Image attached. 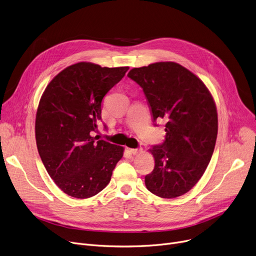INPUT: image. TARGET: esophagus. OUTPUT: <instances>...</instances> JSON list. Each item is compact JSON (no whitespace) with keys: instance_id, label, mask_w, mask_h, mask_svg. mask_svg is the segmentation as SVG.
Instances as JSON below:
<instances>
[{"instance_id":"1","label":"esophagus","mask_w":256,"mask_h":256,"mask_svg":"<svg viewBox=\"0 0 256 256\" xmlns=\"http://www.w3.org/2000/svg\"><path fill=\"white\" fill-rule=\"evenodd\" d=\"M130 152L132 154H140L142 152V148H130Z\"/></svg>"}]
</instances>
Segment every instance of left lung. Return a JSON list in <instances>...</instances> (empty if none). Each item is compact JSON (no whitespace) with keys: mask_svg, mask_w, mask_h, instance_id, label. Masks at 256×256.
<instances>
[{"mask_svg":"<svg viewBox=\"0 0 256 256\" xmlns=\"http://www.w3.org/2000/svg\"><path fill=\"white\" fill-rule=\"evenodd\" d=\"M128 76L143 89L154 122L166 121L164 142L150 150L154 168L145 186L158 197L182 196L204 176L216 145L218 115L212 94L176 62L132 68Z\"/></svg>","mask_w":256,"mask_h":256,"instance_id":"obj_1","label":"left lung"}]
</instances>
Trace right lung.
Returning <instances> with one entry per match:
<instances>
[{"label":"right lung","mask_w":256,"mask_h":256,"mask_svg":"<svg viewBox=\"0 0 256 256\" xmlns=\"http://www.w3.org/2000/svg\"><path fill=\"white\" fill-rule=\"evenodd\" d=\"M128 70V66L78 62L54 78L40 98L37 150L50 178L67 195L85 199L100 193L124 156L122 146L93 134L102 119L104 96Z\"/></svg>","instance_id":"add662e5"}]
</instances>
